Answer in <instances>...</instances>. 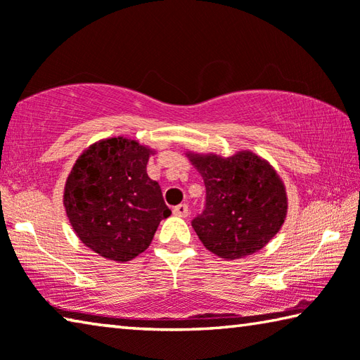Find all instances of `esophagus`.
I'll return each instance as SVG.
<instances>
[{"mask_svg": "<svg viewBox=\"0 0 360 360\" xmlns=\"http://www.w3.org/2000/svg\"><path fill=\"white\" fill-rule=\"evenodd\" d=\"M188 213H190V209H188L186 204H179L176 207H174V215H175V217L186 218Z\"/></svg>", "mask_w": 360, "mask_h": 360, "instance_id": "1", "label": "esophagus"}]
</instances>
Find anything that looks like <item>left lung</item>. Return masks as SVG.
<instances>
[{
	"instance_id": "obj_1",
	"label": "left lung",
	"mask_w": 360,
	"mask_h": 360,
	"mask_svg": "<svg viewBox=\"0 0 360 360\" xmlns=\"http://www.w3.org/2000/svg\"><path fill=\"white\" fill-rule=\"evenodd\" d=\"M188 156L205 184V207L191 221L204 247L229 261L266 247L288 212L285 185L272 166L251 151Z\"/></svg>"
}]
</instances>
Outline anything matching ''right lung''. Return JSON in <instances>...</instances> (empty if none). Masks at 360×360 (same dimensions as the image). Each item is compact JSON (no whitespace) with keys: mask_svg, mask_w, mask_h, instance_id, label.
I'll use <instances>...</instances> for the list:
<instances>
[{"mask_svg":"<svg viewBox=\"0 0 360 360\" xmlns=\"http://www.w3.org/2000/svg\"><path fill=\"white\" fill-rule=\"evenodd\" d=\"M148 155L136 141L105 139L79 156L66 180L63 199L72 229L110 261L143 253L170 215L160 185L147 175Z\"/></svg>","mask_w":360,"mask_h":360,"instance_id":"add662e5","label":"right lung"}]
</instances>
